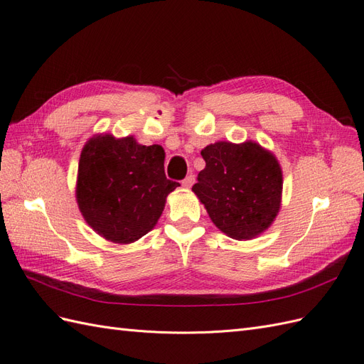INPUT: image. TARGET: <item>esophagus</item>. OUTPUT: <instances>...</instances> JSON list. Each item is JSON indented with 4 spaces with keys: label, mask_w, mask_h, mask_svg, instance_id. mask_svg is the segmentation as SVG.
Listing matches in <instances>:
<instances>
[{
    "label": "esophagus",
    "mask_w": 364,
    "mask_h": 364,
    "mask_svg": "<svg viewBox=\"0 0 364 364\" xmlns=\"http://www.w3.org/2000/svg\"><path fill=\"white\" fill-rule=\"evenodd\" d=\"M194 181H196L194 174H188V176H186V178L182 181V185L185 186V188H191L193 183H194Z\"/></svg>",
    "instance_id": "esophagus-1"
}]
</instances>
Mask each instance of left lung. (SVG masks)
<instances>
[{"label": "left lung", "instance_id": "left-lung-1", "mask_svg": "<svg viewBox=\"0 0 364 364\" xmlns=\"http://www.w3.org/2000/svg\"><path fill=\"white\" fill-rule=\"evenodd\" d=\"M205 168L193 191L214 225L235 240L266 230L281 206L282 171L270 151L257 142L218 141L202 150Z\"/></svg>", "mask_w": 364, "mask_h": 364}]
</instances>
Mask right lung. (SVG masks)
<instances>
[{
	"label": "right lung",
	"instance_id": "right-lung-1",
	"mask_svg": "<svg viewBox=\"0 0 364 364\" xmlns=\"http://www.w3.org/2000/svg\"><path fill=\"white\" fill-rule=\"evenodd\" d=\"M164 159L161 146H141L134 136L98 135L87 141L75 188L86 223L119 245L146 235L161 217L167 196L179 186L165 176Z\"/></svg>",
	"mask_w": 364,
	"mask_h": 364
}]
</instances>
